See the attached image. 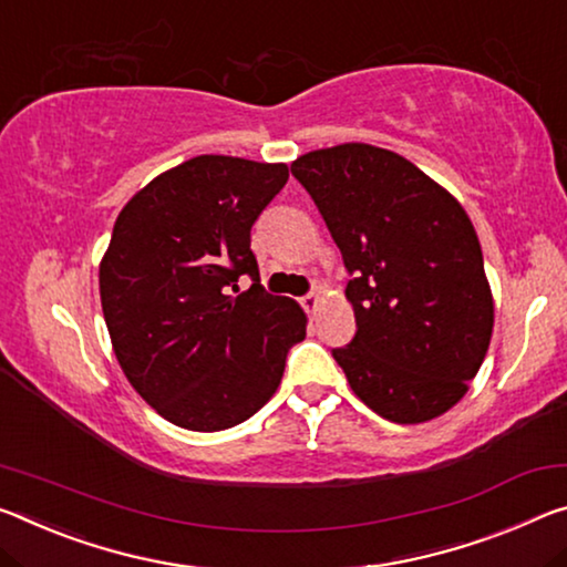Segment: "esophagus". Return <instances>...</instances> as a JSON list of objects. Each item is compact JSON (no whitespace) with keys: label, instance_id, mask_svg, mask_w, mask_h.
I'll list each match as a JSON object with an SVG mask.
<instances>
[{"label":"esophagus","instance_id":"esophagus-1","mask_svg":"<svg viewBox=\"0 0 567 567\" xmlns=\"http://www.w3.org/2000/svg\"><path fill=\"white\" fill-rule=\"evenodd\" d=\"M318 305H320V290H312V292H308L302 298V308L308 310V312H316Z\"/></svg>","mask_w":567,"mask_h":567}]
</instances>
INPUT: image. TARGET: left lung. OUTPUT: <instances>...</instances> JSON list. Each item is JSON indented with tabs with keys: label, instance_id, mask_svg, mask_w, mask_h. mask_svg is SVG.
<instances>
[{
	"label": "left lung",
	"instance_id": "left-lung-1",
	"mask_svg": "<svg viewBox=\"0 0 567 567\" xmlns=\"http://www.w3.org/2000/svg\"><path fill=\"white\" fill-rule=\"evenodd\" d=\"M290 171L350 272L358 330L332 348L350 389L396 424L442 416L477 375L494 326L462 204L411 161L368 143L310 151Z\"/></svg>",
	"mask_w": 567,
	"mask_h": 567
}]
</instances>
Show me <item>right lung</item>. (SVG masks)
<instances>
[{"label":"right lung","mask_w":567,"mask_h":567,"mask_svg":"<svg viewBox=\"0 0 567 567\" xmlns=\"http://www.w3.org/2000/svg\"><path fill=\"white\" fill-rule=\"evenodd\" d=\"M285 164L196 156L123 206L101 262L115 358L171 424L221 431L247 421L305 338L302 308L265 292L249 231L287 184ZM247 274V293L228 287Z\"/></svg>","instance_id":"obj_1"}]
</instances>
